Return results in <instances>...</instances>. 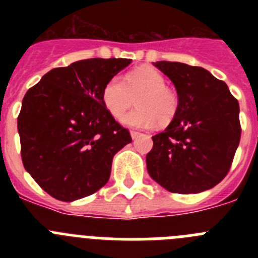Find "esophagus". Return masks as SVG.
<instances>
[{
  "instance_id": "1",
  "label": "esophagus",
  "mask_w": 258,
  "mask_h": 258,
  "mask_svg": "<svg viewBox=\"0 0 258 258\" xmlns=\"http://www.w3.org/2000/svg\"><path fill=\"white\" fill-rule=\"evenodd\" d=\"M131 136H132V138H133V140H134V138H137V137H138V136H141V133H140V132L132 131L131 132Z\"/></svg>"
}]
</instances>
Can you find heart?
<instances>
[{
	"mask_svg": "<svg viewBox=\"0 0 258 258\" xmlns=\"http://www.w3.org/2000/svg\"><path fill=\"white\" fill-rule=\"evenodd\" d=\"M137 102V108L127 113L122 122L127 126L150 127L156 122L168 125L177 115L179 107L178 95L166 86L163 75L151 67L132 71L125 81L113 76L102 89V102L115 118H121Z\"/></svg>",
	"mask_w": 258,
	"mask_h": 258,
	"instance_id": "b5f03b06",
	"label": "heart"
}]
</instances>
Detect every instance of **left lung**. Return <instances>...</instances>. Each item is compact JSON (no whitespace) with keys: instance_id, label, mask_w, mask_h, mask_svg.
<instances>
[{"instance_id":"left-lung-1","label":"left lung","mask_w":258,"mask_h":258,"mask_svg":"<svg viewBox=\"0 0 258 258\" xmlns=\"http://www.w3.org/2000/svg\"><path fill=\"white\" fill-rule=\"evenodd\" d=\"M154 64L174 84L179 107L165 131L152 137L149 174L170 192L209 190L226 177L240 142L238 101L204 68L165 60Z\"/></svg>"}]
</instances>
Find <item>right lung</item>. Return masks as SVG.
<instances>
[{
  "label": "right lung",
  "mask_w": 258,
  "mask_h": 258,
  "mask_svg": "<svg viewBox=\"0 0 258 258\" xmlns=\"http://www.w3.org/2000/svg\"><path fill=\"white\" fill-rule=\"evenodd\" d=\"M131 61L93 58L54 68L23 98V165L52 198L74 202L103 187L115 154L132 142L102 102L104 84Z\"/></svg>",
  "instance_id": "obj_1"
}]
</instances>
